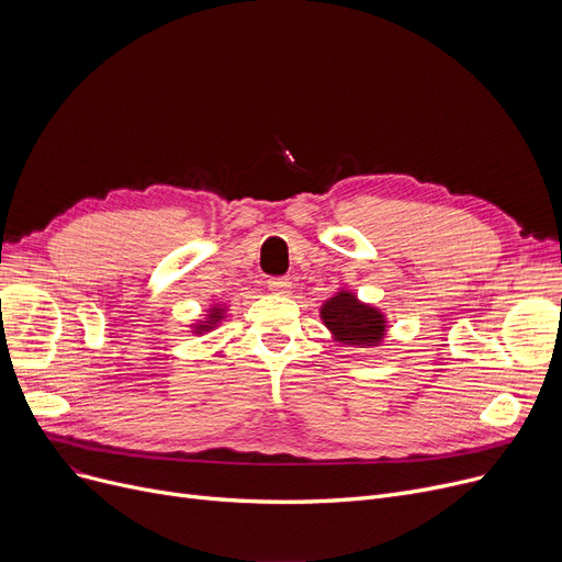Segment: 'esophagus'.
Listing matches in <instances>:
<instances>
[{
	"label": "esophagus",
	"mask_w": 562,
	"mask_h": 562,
	"mask_svg": "<svg viewBox=\"0 0 562 562\" xmlns=\"http://www.w3.org/2000/svg\"><path fill=\"white\" fill-rule=\"evenodd\" d=\"M266 286H269V291L273 293H286L291 282L286 278H269V282H266Z\"/></svg>",
	"instance_id": "esophagus-1"
}]
</instances>
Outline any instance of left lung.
I'll list each match as a JSON object with an SVG mask.
<instances>
[{"label":"left lung","mask_w":562,"mask_h":562,"mask_svg":"<svg viewBox=\"0 0 562 562\" xmlns=\"http://www.w3.org/2000/svg\"><path fill=\"white\" fill-rule=\"evenodd\" d=\"M323 323L333 330L337 341L348 346L369 348L385 335V318L369 305H362L352 293L341 291L321 307Z\"/></svg>","instance_id":"obj_1"}]
</instances>
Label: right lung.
Listing matches in <instances>:
<instances>
[{
  "label": "right lung",
  "instance_id": "add662e5",
  "mask_svg": "<svg viewBox=\"0 0 562 562\" xmlns=\"http://www.w3.org/2000/svg\"><path fill=\"white\" fill-rule=\"evenodd\" d=\"M210 316H212V321H206V326L202 323V326H200L198 330H210V328H214V321H218V318H221V310H216V307H214V312H212Z\"/></svg>",
  "mask_w": 562,
  "mask_h": 562
}]
</instances>
